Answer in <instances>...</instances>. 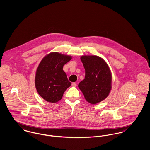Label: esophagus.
Listing matches in <instances>:
<instances>
[{
	"label": "esophagus",
	"instance_id": "1",
	"mask_svg": "<svg viewBox=\"0 0 150 150\" xmlns=\"http://www.w3.org/2000/svg\"><path fill=\"white\" fill-rule=\"evenodd\" d=\"M71 86H74V87H76V86H77V84H76V83H73L71 84Z\"/></svg>",
	"mask_w": 150,
	"mask_h": 150
}]
</instances>
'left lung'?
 <instances>
[{
	"instance_id": "1",
	"label": "left lung",
	"mask_w": 150,
	"mask_h": 150,
	"mask_svg": "<svg viewBox=\"0 0 150 150\" xmlns=\"http://www.w3.org/2000/svg\"><path fill=\"white\" fill-rule=\"evenodd\" d=\"M81 61L86 70V76L79 84V88L88 102L98 103L107 98L111 89L110 69L105 61L98 56L83 55Z\"/></svg>"
}]
</instances>
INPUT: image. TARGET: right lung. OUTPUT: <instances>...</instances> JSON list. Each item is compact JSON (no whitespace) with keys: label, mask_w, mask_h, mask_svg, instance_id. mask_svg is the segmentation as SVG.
I'll return each mask as SVG.
<instances>
[{"label":"right lung","mask_w":150,"mask_h":150,"mask_svg":"<svg viewBox=\"0 0 150 150\" xmlns=\"http://www.w3.org/2000/svg\"><path fill=\"white\" fill-rule=\"evenodd\" d=\"M71 59V56L51 52L39 64L36 73L35 86L38 93L47 102L59 101L64 91L71 86L63 70L64 65Z\"/></svg>","instance_id":"1"}]
</instances>
